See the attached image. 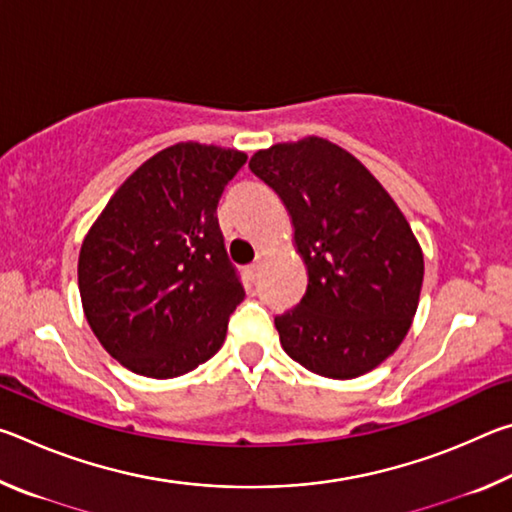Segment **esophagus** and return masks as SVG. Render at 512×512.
<instances>
[{
	"label": "esophagus",
	"instance_id": "esophagus-1",
	"mask_svg": "<svg viewBox=\"0 0 512 512\" xmlns=\"http://www.w3.org/2000/svg\"><path fill=\"white\" fill-rule=\"evenodd\" d=\"M257 275H259V259H255V262L248 266V277H250V280H257Z\"/></svg>",
	"mask_w": 512,
	"mask_h": 512
}]
</instances>
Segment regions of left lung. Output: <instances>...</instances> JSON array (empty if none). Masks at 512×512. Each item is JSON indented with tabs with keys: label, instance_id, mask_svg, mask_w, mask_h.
Listing matches in <instances>:
<instances>
[{
	"label": "left lung",
	"instance_id": "left-lung-1",
	"mask_svg": "<svg viewBox=\"0 0 512 512\" xmlns=\"http://www.w3.org/2000/svg\"><path fill=\"white\" fill-rule=\"evenodd\" d=\"M282 198L309 284L275 316L284 352L329 379H354L400 348L418 309L424 259L379 180L323 137L275 144L248 162Z\"/></svg>",
	"mask_w": 512,
	"mask_h": 512
}]
</instances>
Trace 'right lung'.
<instances>
[{
	"label": "right lung",
	"mask_w": 512,
	"mask_h": 512,
	"mask_svg": "<svg viewBox=\"0 0 512 512\" xmlns=\"http://www.w3.org/2000/svg\"><path fill=\"white\" fill-rule=\"evenodd\" d=\"M246 153L180 142L126 178L83 239L85 318L112 359L171 379L225 341L246 291L225 253L216 205Z\"/></svg>",
	"instance_id": "right-lung-1"
}]
</instances>
